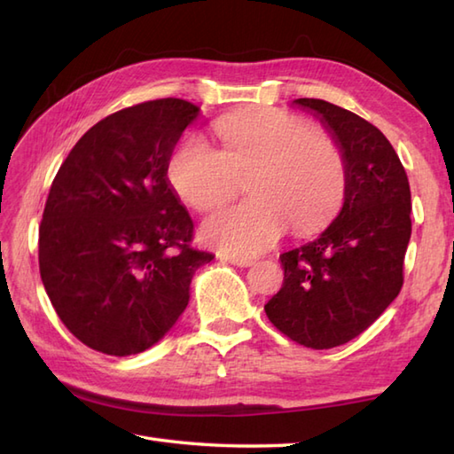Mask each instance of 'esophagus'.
I'll list each match as a JSON object with an SVG mask.
<instances>
[{"label":"esophagus","instance_id":"esophagus-1","mask_svg":"<svg viewBox=\"0 0 454 454\" xmlns=\"http://www.w3.org/2000/svg\"><path fill=\"white\" fill-rule=\"evenodd\" d=\"M228 263L238 265V267H249L254 265V259L252 257H226Z\"/></svg>","mask_w":454,"mask_h":454}]
</instances>
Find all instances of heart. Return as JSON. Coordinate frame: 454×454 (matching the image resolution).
<instances>
[{
	"instance_id": "1",
	"label": "heart",
	"mask_w": 454,
	"mask_h": 454,
	"mask_svg": "<svg viewBox=\"0 0 454 454\" xmlns=\"http://www.w3.org/2000/svg\"><path fill=\"white\" fill-rule=\"evenodd\" d=\"M222 150L187 137L173 150L168 179L195 210L232 199L247 179L252 199L224 207L200 226V239L228 255H255L273 246L291 222L312 234L340 212L349 166L332 134L275 107L239 111L215 124Z\"/></svg>"
}]
</instances>
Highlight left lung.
<instances>
[{"mask_svg": "<svg viewBox=\"0 0 454 454\" xmlns=\"http://www.w3.org/2000/svg\"><path fill=\"white\" fill-rule=\"evenodd\" d=\"M341 144L349 166L343 208L314 242L285 252L283 286L265 314L288 340L312 349L351 341L379 317L403 285L411 236L406 169L384 134L322 99H294Z\"/></svg>", "mask_w": 454, "mask_h": 454, "instance_id": "obj_1", "label": "left lung"}]
</instances>
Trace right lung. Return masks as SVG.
I'll return each instance as SVG.
<instances>
[{
    "label": "right lung",
    "instance_id": "right-lung-1",
    "mask_svg": "<svg viewBox=\"0 0 454 454\" xmlns=\"http://www.w3.org/2000/svg\"><path fill=\"white\" fill-rule=\"evenodd\" d=\"M199 107L156 99L117 111L67 153L38 228V267L62 324L114 356L150 349L189 304L215 255L191 247L192 220L168 163Z\"/></svg>",
    "mask_w": 454,
    "mask_h": 454
}]
</instances>
